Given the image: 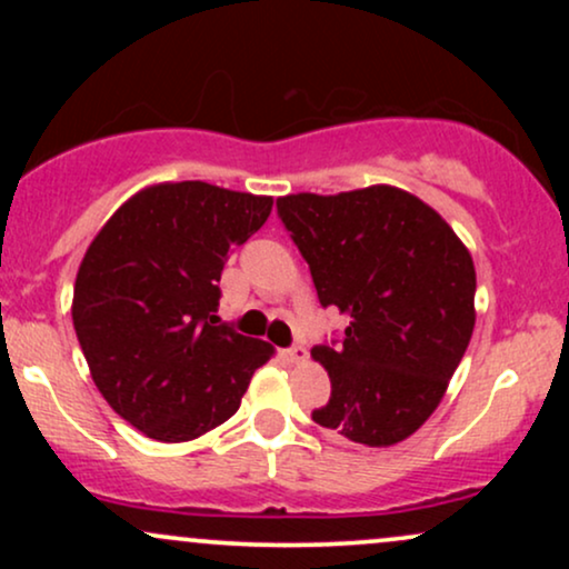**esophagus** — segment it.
Listing matches in <instances>:
<instances>
[{"mask_svg":"<svg viewBox=\"0 0 569 569\" xmlns=\"http://www.w3.org/2000/svg\"><path fill=\"white\" fill-rule=\"evenodd\" d=\"M286 358H289L291 363H302L305 358H307V350H305V345H291V348L286 350Z\"/></svg>","mask_w":569,"mask_h":569,"instance_id":"34e87169","label":"esophagus"}]
</instances>
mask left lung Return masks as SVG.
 <instances>
[{
	"instance_id": "obj_1",
	"label": "left lung",
	"mask_w": 569,
	"mask_h": 569,
	"mask_svg": "<svg viewBox=\"0 0 569 569\" xmlns=\"http://www.w3.org/2000/svg\"><path fill=\"white\" fill-rule=\"evenodd\" d=\"M278 217L321 305L350 318L342 342L312 348L331 380L312 420L367 447L403 441L439 407L471 342V253L433 208L388 184L286 194Z\"/></svg>"
}]
</instances>
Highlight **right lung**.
<instances>
[{
	"label": "right lung",
	"instance_id": "1",
	"mask_svg": "<svg viewBox=\"0 0 569 569\" xmlns=\"http://www.w3.org/2000/svg\"><path fill=\"white\" fill-rule=\"evenodd\" d=\"M272 198L206 181L154 184L122 202L84 251L71 318L96 388L154 441H192L238 411L262 339L221 323L219 278Z\"/></svg>",
	"mask_w": 569,
	"mask_h": 569
}]
</instances>
